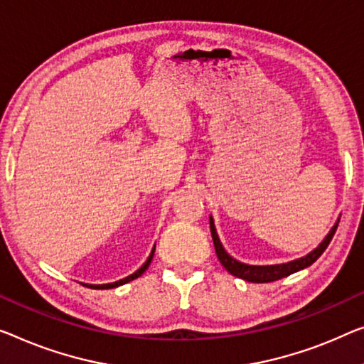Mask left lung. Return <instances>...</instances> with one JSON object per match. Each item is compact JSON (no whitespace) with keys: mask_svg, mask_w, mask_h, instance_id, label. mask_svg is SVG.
<instances>
[{"mask_svg":"<svg viewBox=\"0 0 364 364\" xmlns=\"http://www.w3.org/2000/svg\"><path fill=\"white\" fill-rule=\"evenodd\" d=\"M337 227L338 224H335L333 229L330 230V234L325 237V240L318 245V248H316L312 253H309L307 257L296 259V262L284 263V264H273V267H252V264H243L240 262H237V259L232 258L230 255L224 250L219 237H217L214 222L210 219V234H213L214 248H215L217 258H219V262L222 263V267L229 271L230 274L237 276V278L245 279L248 283H271V281H278L281 278H286V276L296 273V271L311 267V264L314 262H317V258L325 252V248L328 247V243L332 242L335 232H337Z\"/></svg>","mask_w":364,"mask_h":364,"instance_id":"8db88e82","label":"left lung"}]
</instances>
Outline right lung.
<instances>
[{"mask_svg": "<svg viewBox=\"0 0 364 364\" xmlns=\"http://www.w3.org/2000/svg\"><path fill=\"white\" fill-rule=\"evenodd\" d=\"M154 253H155V248H154V250H151L150 257L147 258V262H145V263L142 264V267H140L137 271H135L134 274L127 276V278H124V279H121V281H116V283H111V284H100V286H95V284H86V286H88V287H96V289H111V287H117V286L126 284V283H129V281H132V279H135V278H139V276H142V274L145 273V269L149 268V264H150V262H151V258H154Z\"/></svg>", "mask_w": 364, "mask_h": 364, "instance_id": "add662e5", "label": "right lung"}]
</instances>
